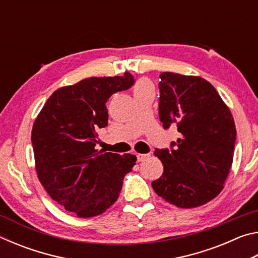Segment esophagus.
Listing matches in <instances>:
<instances>
[{
  "label": "esophagus",
  "instance_id": "obj_1",
  "mask_svg": "<svg viewBox=\"0 0 258 258\" xmlns=\"http://www.w3.org/2000/svg\"><path fill=\"white\" fill-rule=\"evenodd\" d=\"M148 157H149V154H138L137 155L138 161H145Z\"/></svg>",
  "mask_w": 258,
  "mask_h": 258
}]
</instances>
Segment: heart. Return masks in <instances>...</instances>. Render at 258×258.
<instances>
[{
	"label": "heart",
	"mask_w": 258,
	"mask_h": 258,
	"mask_svg": "<svg viewBox=\"0 0 258 258\" xmlns=\"http://www.w3.org/2000/svg\"><path fill=\"white\" fill-rule=\"evenodd\" d=\"M146 90H154L152 89V85L149 81L147 80H140L137 84L134 85V94L139 92H143Z\"/></svg>",
	"instance_id": "1"
}]
</instances>
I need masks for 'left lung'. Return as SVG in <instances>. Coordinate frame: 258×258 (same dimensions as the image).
I'll return each instance as SVG.
<instances>
[{
  "instance_id": "obj_1",
  "label": "left lung",
  "mask_w": 258,
  "mask_h": 258,
  "mask_svg": "<svg viewBox=\"0 0 258 258\" xmlns=\"http://www.w3.org/2000/svg\"><path fill=\"white\" fill-rule=\"evenodd\" d=\"M159 118L180 133L171 148L156 149L164 173L151 183L157 195L180 208L211 202L223 189L232 165L235 125L211 83L197 76L161 73Z\"/></svg>"
}]
</instances>
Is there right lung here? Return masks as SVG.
<instances>
[{
    "label": "right lung",
    "mask_w": 258,
    "mask_h": 258,
    "mask_svg": "<svg viewBox=\"0 0 258 258\" xmlns=\"http://www.w3.org/2000/svg\"><path fill=\"white\" fill-rule=\"evenodd\" d=\"M124 76L90 77L56 90L33 125L35 167L50 197L78 217L100 215L118 198L137 161L131 154L95 150L97 131L108 125L106 102L134 84Z\"/></svg>",
    "instance_id": "right-lung-1"
}]
</instances>
